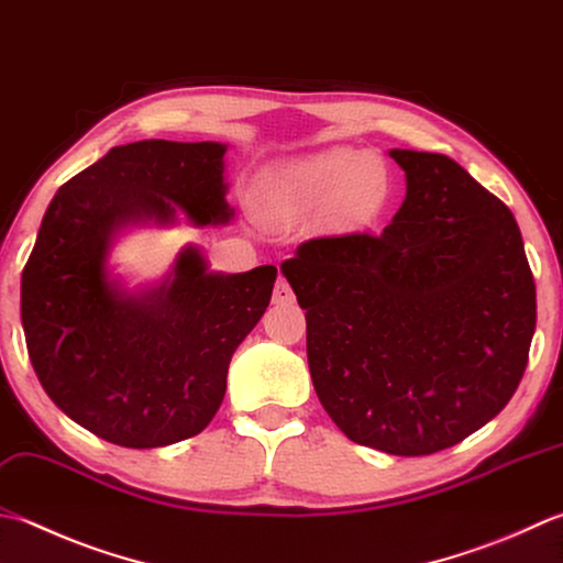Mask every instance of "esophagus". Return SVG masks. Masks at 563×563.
<instances>
[{"label":"esophagus","mask_w":563,"mask_h":563,"mask_svg":"<svg viewBox=\"0 0 563 563\" xmlns=\"http://www.w3.org/2000/svg\"><path fill=\"white\" fill-rule=\"evenodd\" d=\"M292 300H295V295H292V288L288 285V280H285V278L275 280L273 302H275V305H288V302H292Z\"/></svg>","instance_id":"34e87169"}]
</instances>
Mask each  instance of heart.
Returning a JSON list of instances; mask_svg holds the SVG:
<instances>
[{"label":"heart","mask_w":563,"mask_h":563,"mask_svg":"<svg viewBox=\"0 0 563 563\" xmlns=\"http://www.w3.org/2000/svg\"><path fill=\"white\" fill-rule=\"evenodd\" d=\"M388 192L383 161L354 148H329L271 175L261 217L268 227H290L327 212L336 227H363L378 217Z\"/></svg>","instance_id":"heart-1"}]
</instances>
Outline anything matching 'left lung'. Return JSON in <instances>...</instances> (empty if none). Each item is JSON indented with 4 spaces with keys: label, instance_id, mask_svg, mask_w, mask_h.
<instances>
[{
    "label": "left lung",
    "instance_id": "obj_1",
    "mask_svg": "<svg viewBox=\"0 0 563 563\" xmlns=\"http://www.w3.org/2000/svg\"><path fill=\"white\" fill-rule=\"evenodd\" d=\"M405 202L383 234L319 236L280 271L307 319L317 398L351 442L427 456L517 390L537 290L508 207L442 153L390 151Z\"/></svg>",
    "mask_w": 563,
    "mask_h": 563
}]
</instances>
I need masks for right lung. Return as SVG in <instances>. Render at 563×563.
Returning a JSON list of instances; mask_svg holds the SVG:
<instances>
[{
    "label": "right lung",
    "mask_w": 563,
    "mask_h": 563,
    "mask_svg": "<svg viewBox=\"0 0 563 563\" xmlns=\"http://www.w3.org/2000/svg\"><path fill=\"white\" fill-rule=\"evenodd\" d=\"M224 151L214 141L117 146L51 200L21 275L33 371L60 410L104 442L156 449L200 434L227 393L231 354L271 302L278 268L209 273L187 246L143 295L109 280L112 234L129 222L224 224Z\"/></svg>",
    "instance_id": "obj_1"
}]
</instances>
